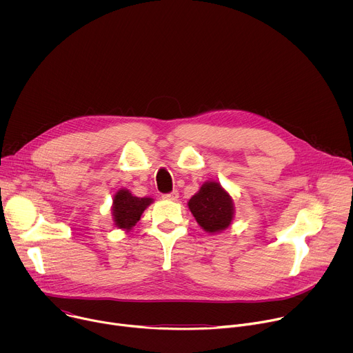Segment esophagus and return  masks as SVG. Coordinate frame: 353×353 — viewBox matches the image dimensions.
Returning a JSON list of instances; mask_svg holds the SVG:
<instances>
[{
    "label": "esophagus",
    "instance_id": "esophagus-1",
    "mask_svg": "<svg viewBox=\"0 0 353 353\" xmlns=\"http://www.w3.org/2000/svg\"><path fill=\"white\" fill-rule=\"evenodd\" d=\"M163 199H166V201H177V198H179V191H172V192H169V194H165L163 196H162Z\"/></svg>",
    "mask_w": 353,
    "mask_h": 353
}]
</instances>
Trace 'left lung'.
I'll return each mask as SVG.
<instances>
[{
	"label": "left lung",
	"mask_w": 353,
	"mask_h": 353,
	"mask_svg": "<svg viewBox=\"0 0 353 353\" xmlns=\"http://www.w3.org/2000/svg\"><path fill=\"white\" fill-rule=\"evenodd\" d=\"M188 210L196 223L210 234L226 230L234 218V203L228 190L215 180L201 184L188 199Z\"/></svg>",
	"instance_id": "8db88e82"
}]
</instances>
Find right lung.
<instances>
[{
  "label": "right lung",
  "mask_w": 353,
  "mask_h": 353,
  "mask_svg": "<svg viewBox=\"0 0 353 353\" xmlns=\"http://www.w3.org/2000/svg\"><path fill=\"white\" fill-rule=\"evenodd\" d=\"M154 203V198L135 196L130 190L120 188L113 195L112 218L113 225L124 232H130L141 219L143 211Z\"/></svg>",
  "instance_id": "1"
}]
</instances>
